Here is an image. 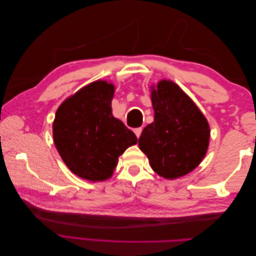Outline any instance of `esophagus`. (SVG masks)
<instances>
[{
  "instance_id": "34e87169",
  "label": "esophagus",
  "mask_w": 256,
  "mask_h": 256,
  "mask_svg": "<svg viewBox=\"0 0 256 256\" xmlns=\"http://www.w3.org/2000/svg\"><path fill=\"white\" fill-rule=\"evenodd\" d=\"M142 128H136V129H134V134H136V136H138V138H140V136H141V134H142Z\"/></svg>"
}]
</instances>
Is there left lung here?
I'll list each match as a JSON object with an SVG mask.
<instances>
[{"label":"left lung","instance_id":"left-lung-1","mask_svg":"<svg viewBox=\"0 0 256 256\" xmlns=\"http://www.w3.org/2000/svg\"><path fill=\"white\" fill-rule=\"evenodd\" d=\"M150 99L154 122L143 129L138 147L159 176L176 180L202 162L210 127L196 102L171 80L150 85Z\"/></svg>","mask_w":256,"mask_h":256}]
</instances>
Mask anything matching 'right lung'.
I'll return each instance as SVG.
<instances>
[{
  "label": "right lung",
  "mask_w": 256,
  "mask_h": 256,
  "mask_svg": "<svg viewBox=\"0 0 256 256\" xmlns=\"http://www.w3.org/2000/svg\"><path fill=\"white\" fill-rule=\"evenodd\" d=\"M115 86L106 80L85 85L58 106L53 141L67 168L83 180L112 177L118 157L138 138L112 114Z\"/></svg>",
  "instance_id": "add662e5"
}]
</instances>
